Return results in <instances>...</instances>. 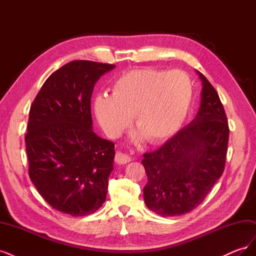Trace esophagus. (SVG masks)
Returning <instances> with one entry per match:
<instances>
[{
    "label": "esophagus",
    "instance_id": "esophagus-1",
    "mask_svg": "<svg viewBox=\"0 0 256 256\" xmlns=\"http://www.w3.org/2000/svg\"><path fill=\"white\" fill-rule=\"evenodd\" d=\"M131 161V157L126 154H122L120 152H118L115 154V162L118 164H125L127 162Z\"/></svg>",
    "mask_w": 256,
    "mask_h": 256
}]
</instances>
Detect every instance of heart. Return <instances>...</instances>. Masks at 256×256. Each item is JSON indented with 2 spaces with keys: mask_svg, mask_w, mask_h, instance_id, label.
Here are the masks:
<instances>
[{
  "mask_svg": "<svg viewBox=\"0 0 256 256\" xmlns=\"http://www.w3.org/2000/svg\"><path fill=\"white\" fill-rule=\"evenodd\" d=\"M113 94L94 100L97 120L108 136L122 134L134 115V125L150 143L175 134L187 118L193 96L189 76L180 70L138 68L124 72L113 83Z\"/></svg>",
  "mask_w": 256,
  "mask_h": 256,
  "instance_id": "1",
  "label": "heart"
}]
</instances>
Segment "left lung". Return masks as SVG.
<instances>
[{"label":"left lung","mask_w":256,"mask_h":256,"mask_svg":"<svg viewBox=\"0 0 256 256\" xmlns=\"http://www.w3.org/2000/svg\"><path fill=\"white\" fill-rule=\"evenodd\" d=\"M196 72L202 92L194 120L159 150L143 154L148 180L144 202L162 216H180L198 207L226 166L230 134L226 111L210 82Z\"/></svg>","instance_id":"8db88e82"}]
</instances>
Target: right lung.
I'll return each mask as SVG.
<instances>
[{
    "label": "right lung",
    "mask_w": 256,
    "mask_h": 256,
    "mask_svg": "<svg viewBox=\"0 0 256 256\" xmlns=\"http://www.w3.org/2000/svg\"><path fill=\"white\" fill-rule=\"evenodd\" d=\"M112 64L72 60L46 80L30 106L26 136L28 175L56 210L88 216L102 206L114 143L92 131L90 98Z\"/></svg>",
    "instance_id": "1"
}]
</instances>
